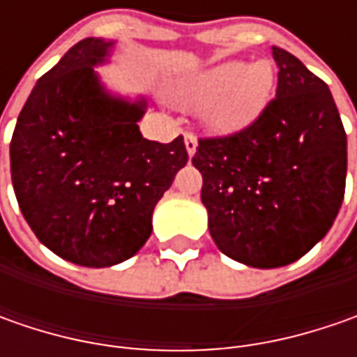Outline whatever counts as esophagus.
<instances>
[{"label":"esophagus","mask_w":357,"mask_h":357,"mask_svg":"<svg viewBox=\"0 0 357 357\" xmlns=\"http://www.w3.org/2000/svg\"><path fill=\"white\" fill-rule=\"evenodd\" d=\"M197 139L192 137V135H186L185 137V149H186V155L188 157H195V153H197Z\"/></svg>","instance_id":"esophagus-1"}]
</instances>
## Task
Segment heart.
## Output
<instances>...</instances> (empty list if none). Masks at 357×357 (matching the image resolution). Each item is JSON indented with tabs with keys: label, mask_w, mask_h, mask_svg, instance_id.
Instances as JSON below:
<instances>
[{
	"label": "heart",
	"mask_w": 357,
	"mask_h": 357,
	"mask_svg": "<svg viewBox=\"0 0 357 357\" xmlns=\"http://www.w3.org/2000/svg\"><path fill=\"white\" fill-rule=\"evenodd\" d=\"M274 67L266 59L244 63L240 59L214 63L171 89L172 101L183 107H200L202 127L228 137L250 129L274 93Z\"/></svg>",
	"instance_id": "obj_1"
}]
</instances>
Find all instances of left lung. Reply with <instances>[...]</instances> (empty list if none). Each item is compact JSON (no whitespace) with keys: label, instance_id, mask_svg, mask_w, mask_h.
Instances as JSON below:
<instances>
[{"label":"left lung","instance_id":"left-lung-1","mask_svg":"<svg viewBox=\"0 0 357 357\" xmlns=\"http://www.w3.org/2000/svg\"><path fill=\"white\" fill-rule=\"evenodd\" d=\"M278 91L250 129L202 139L192 165L218 250L240 264L280 268L310 252L336 220L348 141L334 97L292 53L272 47Z\"/></svg>","mask_w":357,"mask_h":357}]
</instances>
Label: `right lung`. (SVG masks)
I'll return each instance as SVG.
<instances>
[{"instance_id": "right-lung-1", "label": "right lung", "mask_w": 357, "mask_h": 357, "mask_svg": "<svg viewBox=\"0 0 357 357\" xmlns=\"http://www.w3.org/2000/svg\"><path fill=\"white\" fill-rule=\"evenodd\" d=\"M117 41L87 37L37 81L9 144L23 218L43 246L87 268L129 260L153 232V211L188 160L183 137L144 139L146 99L113 93L97 67Z\"/></svg>"}]
</instances>
